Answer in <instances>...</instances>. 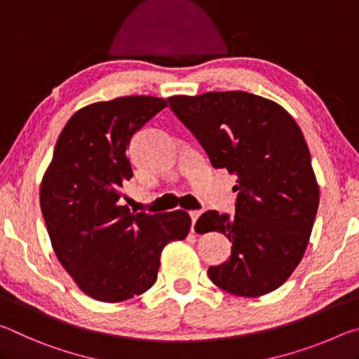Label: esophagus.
<instances>
[{
  "label": "esophagus",
  "instance_id": "obj_1",
  "mask_svg": "<svg viewBox=\"0 0 359 359\" xmlns=\"http://www.w3.org/2000/svg\"><path fill=\"white\" fill-rule=\"evenodd\" d=\"M189 216H191V219H192V232H194V226H196V221L198 219V216H201V211H197V210H192V211H189Z\"/></svg>",
  "mask_w": 359,
  "mask_h": 359
}]
</instances>
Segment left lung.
Instances as JSON below:
<instances>
[{"mask_svg":"<svg viewBox=\"0 0 359 359\" xmlns=\"http://www.w3.org/2000/svg\"><path fill=\"white\" fill-rule=\"evenodd\" d=\"M168 103L211 165L237 176L235 215L205 211L196 224L198 233L216 231L232 242L229 259L208 269L210 280L242 297L277 290L304 257L320 203L301 128L278 103L242 90Z\"/></svg>","mask_w":359,"mask_h":359,"instance_id":"obj_1","label":"left lung"}]
</instances>
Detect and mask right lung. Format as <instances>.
<instances>
[{
    "label": "right lung",
    "instance_id": "right-lung-1",
    "mask_svg": "<svg viewBox=\"0 0 359 359\" xmlns=\"http://www.w3.org/2000/svg\"><path fill=\"white\" fill-rule=\"evenodd\" d=\"M167 107L165 98L119 97L87 104L69 117L43 176L39 203L52 248L82 292L122 302L156 283L165 245L184 240L183 210L132 213L119 205L133 176V133Z\"/></svg>",
    "mask_w": 359,
    "mask_h": 359
}]
</instances>
